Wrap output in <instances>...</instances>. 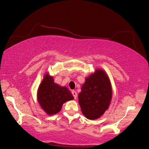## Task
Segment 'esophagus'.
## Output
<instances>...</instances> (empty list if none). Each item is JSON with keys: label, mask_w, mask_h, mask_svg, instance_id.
I'll return each mask as SVG.
<instances>
[{"label": "esophagus", "mask_w": 149, "mask_h": 149, "mask_svg": "<svg viewBox=\"0 0 149 149\" xmlns=\"http://www.w3.org/2000/svg\"><path fill=\"white\" fill-rule=\"evenodd\" d=\"M72 94L73 96H74V99H76L77 97V93L76 92V91H72Z\"/></svg>", "instance_id": "esophagus-1"}]
</instances>
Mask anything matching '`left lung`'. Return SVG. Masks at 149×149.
Segmentation results:
<instances>
[{
	"label": "left lung",
	"mask_w": 149,
	"mask_h": 149,
	"mask_svg": "<svg viewBox=\"0 0 149 149\" xmlns=\"http://www.w3.org/2000/svg\"><path fill=\"white\" fill-rule=\"evenodd\" d=\"M112 98L109 79L102 70H95L85 79L79 94V103L83 115L89 119L100 117L108 109Z\"/></svg>",
	"instance_id": "left-lung-1"
}]
</instances>
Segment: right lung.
I'll list each match as a JSON object with an SVG mask.
<instances>
[{"label": "right lung", "mask_w": 149, "mask_h": 149, "mask_svg": "<svg viewBox=\"0 0 149 149\" xmlns=\"http://www.w3.org/2000/svg\"><path fill=\"white\" fill-rule=\"evenodd\" d=\"M37 97L40 107L49 115L58 113L65 102L74 99L68 88L55 83L49 75H45L40 83Z\"/></svg>", "instance_id": "add662e5"}]
</instances>
